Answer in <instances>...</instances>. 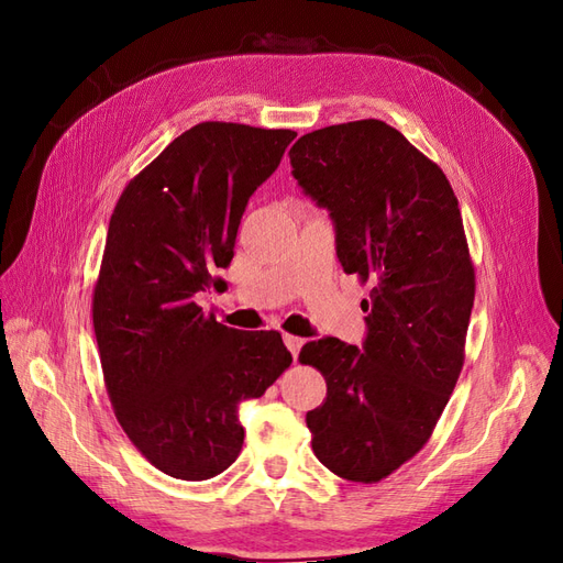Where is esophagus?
<instances>
[{
	"mask_svg": "<svg viewBox=\"0 0 563 563\" xmlns=\"http://www.w3.org/2000/svg\"><path fill=\"white\" fill-rule=\"evenodd\" d=\"M283 340H285V347L292 352V356H297L299 350H301V344H305V340L297 338V335H283Z\"/></svg>",
	"mask_w": 563,
	"mask_h": 563,
	"instance_id": "1",
	"label": "esophagus"
}]
</instances>
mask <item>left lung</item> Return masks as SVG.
Wrapping results in <instances>:
<instances>
[{"instance_id":"1","label":"left lung","mask_w":563,"mask_h":563,"mask_svg":"<svg viewBox=\"0 0 563 563\" xmlns=\"http://www.w3.org/2000/svg\"><path fill=\"white\" fill-rule=\"evenodd\" d=\"M290 164L335 221L344 273L371 285L364 350L307 342L328 393L307 413L313 454L352 483H380L419 454L466 358L475 268L442 168L378 119L301 135Z\"/></svg>"}]
</instances>
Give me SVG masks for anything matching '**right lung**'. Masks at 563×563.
I'll return each mask as SVG.
<instances>
[{
	"mask_svg": "<svg viewBox=\"0 0 563 563\" xmlns=\"http://www.w3.org/2000/svg\"><path fill=\"white\" fill-rule=\"evenodd\" d=\"M295 131L205 121L173 140L113 207L92 290L107 395L154 468L209 481L238 459L242 399L292 364L276 330H235L195 295L233 258L250 197L278 168Z\"/></svg>",
	"mask_w": 563,
	"mask_h": 563,
	"instance_id": "add662e5",
	"label": "right lung"
}]
</instances>
